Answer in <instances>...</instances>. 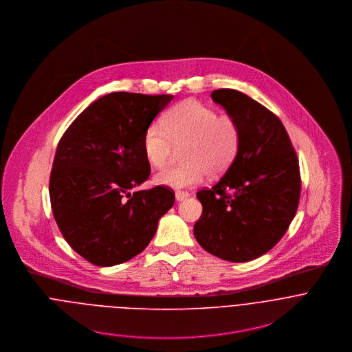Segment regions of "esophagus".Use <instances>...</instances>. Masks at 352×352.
Here are the masks:
<instances>
[{"instance_id":"esophagus-1","label":"esophagus","mask_w":352,"mask_h":352,"mask_svg":"<svg viewBox=\"0 0 352 352\" xmlns=\"http://www.w3.org/2000/svg\"><path fill=\"white\" fill-rule=\"evenodd\" d=\"M175 197H176V201H182L187 199L190 197V194L187 191H176Z\"/></svg>"}]
</instances>
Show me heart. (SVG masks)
<instances>
[{"label": "heart", "mask_w": 352, "mask_h": 352, "mask_svg": "<svg viewBox=\"0 0 352 352\" xmlns=\"http://www.w3.org/2000/svg\"><path fill=\"white\" fill-rule=\"evenodd\" d=\"M241 133L234 118L218 115L199 101L187 100L172 107L161 119V126L151 124L142 141L144 154L154 168H162L173 146H182V164L162 169L155 183L170 188L199 184L206 173L222 175L233 162L240 148Z\"/></svg>", "instance_id": "1"}]
</instances>
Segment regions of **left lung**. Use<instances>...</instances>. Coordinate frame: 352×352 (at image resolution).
Listing matches in <instances>:
<instances>
[{
    "label": "left lung",
    "mask_w": 352,
    "mask_h": 352,
    "mask_svg": "<svg viewBox=\"0 0 352 352\" xmlns=\"http://www.w3.org/2000/svg\"><path fill=\"white\" fill-rule=\"evenodd\" d=\"M211 99L236 119L241 141L226 173L198 191L203 211L194 234L208 253L244 263L287 232L301 195L300 164L285 126L264 105L234 89H217Z\"/></svg>",
    "instance_id": "1"
}]
</instances>
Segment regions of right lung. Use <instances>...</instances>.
<instances>
[{
  "instance_id": "right-lung-1",
  "label": "right lung",
  "mask_w": 352,
  "mask_h": 352,
  "mask_svg": "<svg viewBox=\"0 0 352 352\" xmlns=\"http://www.w3.org/2000/svg\"><path fill=\"white\" fill-rule=\"evenodd\" d=\"M172 99L105 95L74 119L58 144L49 188L52 214L67 244L95 265H116L144 251L175 203V192L164 186L131 194L151 175L144 134Z\"/></svg>"
}]
</instances>
